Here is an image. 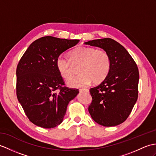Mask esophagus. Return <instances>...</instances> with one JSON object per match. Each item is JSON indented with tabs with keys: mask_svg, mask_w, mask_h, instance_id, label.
Wrapping results in <instances>:
<instances>
[{
	"mask_svg": "<svg viewBox=\"0 0 156 156\" xmlns=\"http://www.w3.org/2000/svg\"><path fill=\"white\" fill-rule=\"evenodd\" d=\"M80 92H88L89 90L87 88H82V89H80Z\"/></svg>",
	"mask_w": 156,
	"mask_h": 156,
	"instance_id": "34e87169",
	"label": "esophagus"
}]
</instances>
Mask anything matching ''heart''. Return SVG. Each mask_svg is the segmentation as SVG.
Instances as JSON below:
<instances>
[{
  "label": "heart",
  "mask_w": 156,
  "mask_h": 156,
  "mask_svg": "<svg viewBox=\"0 0 156 156\" xmlns=\"http://www.w3.org/2000/svg\"><path fill=\"white\" fill-rule=\"evenodd\" d=\"M70 58L60 55L56 64L59 73L64 79L70 80L76 72L75 66H79L78 76L68 82L72 87H82L93 81L95 84L102 82L107 77L111 66L110 57L104 49L92 47L79 46L69 53Z\"/></svg>",
  "instance_id": "obj_1"
}]
</instances>
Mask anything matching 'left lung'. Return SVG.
<instances>
[{
	"label": "left lung",
	"instance_id": "1",
	"mask_svg": "<svg viewBox=\"0 0 156 156\" xmlns=\"http://www.w3.org/2000/svg\"><path fill=\"white\" fill-rule=\"evenodd\" d=\"M85 44L103 48L111 61L107 77L90 90L92 101L89 113L103 126L120 124L128 118L138 96V68L124 47L113 39L93 40Z\"/></svg>",
	"mask_w": 156,
	"mask_h": 156
}]
</instances>
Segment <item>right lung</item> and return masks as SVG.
Masks as SVG:
<instances>
[{"mask_svg":"<svg viewBox=\"0 0 156 156\" xmlns=\"http://www.w3.org/2000/svg\"><path fill=\"white\" fill-rule=\"evenodd\" d=\"M79 41L44 37L32 42L21 57L16 68V96L34 124L43 128L60 124L68 103L78 94V89L64 86L56 62Z\"/></svg>","mask_w":156,"mask_h":156,"instance_id":"1","label":"right lung"}]
</instances>
